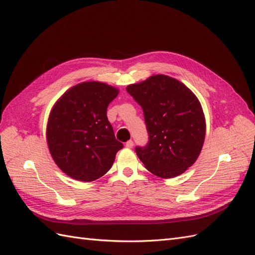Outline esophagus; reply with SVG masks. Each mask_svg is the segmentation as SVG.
<instances>
[{"label": "esophagus", "instance_id": "obj_1", "mask_svg": "<svg viewBox=\"0 0 255 255\" xmlns=\"http://www.w3.org/2000/svg\"><path fill=\"white\" fill-rule=\"evenodd\" d=\"M133 145H134L133 140H128V141H127V143H126V146H127V148H128V149L133 148Z\"/></svg>", "mask_w": 255, "mask_h": 255}]
</instances>
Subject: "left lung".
Returning a JSON list of instances; mask_svg holds the SVG:
<instances>
[{"label": "left lung", "mask_w": 255, "mask_h": 255, "mask_svg": "<svg viewBox=\"0 0 255 255\" xmlns=\"http://www.w3.org/2000/svg\"><path fill=\"white\" fill-rule=\"evenodd\" d=\"M127 91L141 106L149 134L136 154L148 170L163 179L182 174L202 150L205 118L198 98L168 75L150 76L128 85Z\"/></svg>", "instance_id": "left-lung-1"}]
</instances>
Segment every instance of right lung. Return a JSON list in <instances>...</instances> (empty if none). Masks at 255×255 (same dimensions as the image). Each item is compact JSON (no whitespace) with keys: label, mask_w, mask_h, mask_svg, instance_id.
<instances>
[{"label":"right lung","mask_w":255,"mask_h":255,"mask_svg":"<svg viewBox=\"0 0 255 255\" xmlns=\"http://www.w3.org/2000/svg\"><path fill=\"white\" fill-rule=\"evenodd\" d=\"M119 90L101 82H84L68 89L53 106L47 126L51 155L74 180L103 176L123 144L116 139L107 106Z\"/></svg>","instance_id":"1"}]
</instances>
